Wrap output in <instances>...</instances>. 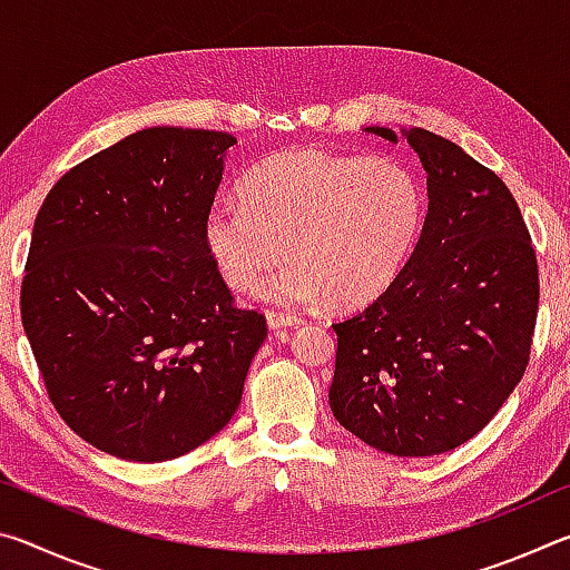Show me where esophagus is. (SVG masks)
Wrapping results in <instances>:
<instances>
[{"label": "esophagus", "instance_id": "esophagus-1", "mask_svg": "<svg viewBox=\"0 0 570 570\" xmlns=\"http://www.w3.org/2000/svg\"><path fill=\"white\" fill-rule=\"evenodd\" d=\"M266 322L272 330H282V326H294L298 320L294 314L286 312H276V308H266Z\"/></svg>", "mask_w": 570, "mask_h": 570}]
</instances>
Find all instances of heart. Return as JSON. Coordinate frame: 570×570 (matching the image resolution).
<instances>
[{
  "mask_svg": "<svg viewBox=\"0 0 570 570\" xmlns=\"http://www.w3.org/2000/svg\"><path fill=\"white\" fill-rule=\"evenodd\" d=\"M238 196L208 208L206 246L236 292H250L284 254L258 296L286 306L374 302L407 262L424 214L420 183L400 163L314 148L268 156Z\"/></svg>",
  "mask_w": 570,
  "mask_h": 570,
  "instance_id": "1",
  "label": "heart"
}]
</instances>
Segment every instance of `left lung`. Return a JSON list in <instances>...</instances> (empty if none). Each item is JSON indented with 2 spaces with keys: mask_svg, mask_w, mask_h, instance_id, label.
<instances>
[{
  "mask_svg": "<svg viewBox=\"0 0 570 570\" xmlns=\"http://www.w3.org/2000/svg\"><path fill=\"white\" fill-rule=\"evenodd\" d=\"M407 140L428 170V216L387 292L332 324L330 404L370 448L428 458L475 438L523 380L540 286L505 183L442 135L410 128Z\"/></svg>",
  "mask_w": 570,
  "mask_h": 570,
  "instance_id": "left-lung-1",
  "label": "left lung"
}]
</instances>
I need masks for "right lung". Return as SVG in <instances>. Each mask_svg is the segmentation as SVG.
Here are the masks:
<instances>
[{
	"instance_id": "right-lung-1",
	"label": "right lung",
	"mask_w": 570,
	"mask_h": 570,
	"mask_svg": "<svg viewBox=\"0 0 570 570\" xmlns=\"http://www.w3.org/2000/svg\"><path fill=\"white\" fill-rule=\"evenodd\" d=\"M234 142L132 132L67 170L37 214L24 334L57 414L108 455L180 458L238 410L266 316L236 304L204 238Z\"/></svg>"
}]
</instances>
